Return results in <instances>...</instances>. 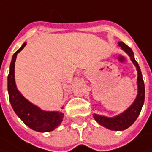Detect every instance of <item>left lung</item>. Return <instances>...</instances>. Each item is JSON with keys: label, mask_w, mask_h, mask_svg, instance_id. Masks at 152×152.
I'll return each mask as SVG.
<instances>
[{"label": "left lung", "mask_w": 152, "mask_h": 152, "mask_svg": "<svg viewBox=\"0 0 152 152\" xmlns=\"http://www.w3.org/2000/svg\"><path fill=\"white\" fill-rule=\"evenodd\" d=\"M122 49L125 50L126 52L130 56L132 61L134 64L136 66L138 71V78H137V84H138V95L135 101L131 105V107L126 110L124 113H121L117 117L114 118H107L103 117L100 115L94 114L93 117L96 120L98 124L101 125L106 127L107 129H109L111 130H124L128 129L129 127L134 123V121L137 119L138 116L140 113L141 108L143 107L144 101H145V85H144V80L142 78V73L140 71V66L138 62L135 61L134 56V52L131 50L130 47H129L124 42H119L118 43Z\"/></svg>", "instance_id": "8db88e82"}]
</instances>
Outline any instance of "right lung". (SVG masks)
Masks as SVG:
<instances>
[{"label":"right lung","instance_id":"right-lung-1","mask_svg":"<svg viewBox=\"0 0 152 152\" xmlns=\"http://www.w3.org/2000/svg\"><path fill=\"white\" fill-rule=\"evenodd\" d=\"M26 43H23L12 56L10 65V72L7 78V90L9 101L16 114L28 127L38 132H50L60 125L64 114L58 112H45L36 106L27 101L17 90L15 85L14 67L17 54L20 51Z\"/></svg>","mask_w":152,"mask_h":152}]
</instances>
